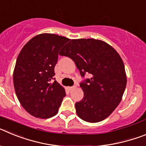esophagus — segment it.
<instances>
[{
  "mask_svg": "<svg viewBox=\"0 0 146 146\" xmlns=\"http://www.w3.org/2000/svg\"><path fill=\"white\" fill-rule=\"evenodd\" d=\"M74 88H75V86H71V87H68V89H69V91H71V90H73Z\"/></svg>",
  "mask_w": 146,
  "mask_h": 146,
  "instance_id": "esophagus-1",
  "label": "esophagus"
}]
</instances>
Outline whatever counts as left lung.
I'll use <instances>...</instances> for the list:
<instances>
[{"label": "left lung", "instance_id": "8db88e82", "mask_svg": "<svg viewBox=\"0 0 146 146\" xmlns=\"http://www.w3.org/2000/svg\"><path fill=\"white\" fill-rule=\"evenodd\" d=\"M59 54L74 60L82 77L86 73L91 76L80 83L84 96L75 103L77 115L90 123L108 118L121 102L126 86L119 54L108 43L94 38L72 39Z\"/></svg>", "mask_w": 146, "mask_h": 146}]
</instances>
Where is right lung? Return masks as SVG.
Returning <instances> with one entry per match:
<instances>
[{"mask_svg":"<svg viewBox=\"0 0 146 146\" xmlns=\"http://www.w3.org/2000/svg\"><path fill=\"white\" fill-rule=\"evenodd\" d=\"M69 38L52 33L38 34L28 41L17 59L13 81L17 99L28 113L49 118L58 112L65 89L54 80L58 52Z\"/></svg>","mask_w":146,"mask_h":146,"instance_id":"right-lung-1","label":"right lung"}]
</instances>
